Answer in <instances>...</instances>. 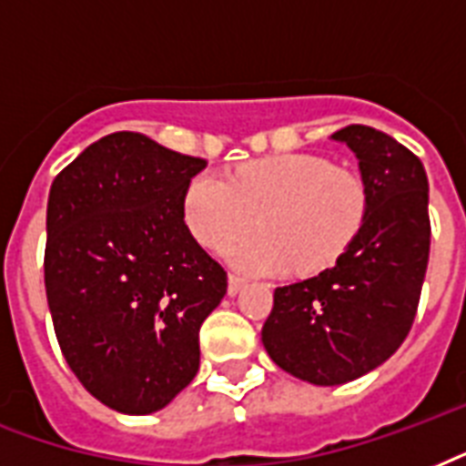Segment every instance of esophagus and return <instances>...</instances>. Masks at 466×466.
<instances>
[{
	"label": "esophagus",
	"mask_w": 466,
	"mask_h": 466,
	"mask_svg": "<svg viewBox=\"0 0 466 466\" xmlns=\"http://www.w3.org/2000/svg\"><path fill=\"white\" fill-rule=\"evenodd\" d=\"M247 285V280L241 276H234V273H229V278H227V292L229 295H237V292H241V288Z\"/></svg>",
	"instance_id": "1"
}]
</instances>
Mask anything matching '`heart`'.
I'll return each mask as SVG.
<instances>
[{
    "label": "heart",
    "instance_id": "1",
    "mask_svg": "<svg viewBox=\"0 0 466 466\" xmlns=\"http://www.w3.org/2000/svg\"><path fill=\"white\" fill-rule=\"evenodd\" d=\"M183 222L205 248L229 251L248 273H299L331 268L368 222V183L353 168L321 155H276L241 164L229 176L200 171L181 200ZM259 219H255V215Z\"/></svg>",
    "mask_w": 466,
    "mask_h": 466
}]
</instances>
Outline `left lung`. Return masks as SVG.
<instances>
[{
	"instance_id": "8db88e82",
	"label": "left lung",
	"mask_w": 466,
	"mask_h": 466,
	"mask_svg": "<svg viewBox=\"0 0 466 466\" xmlns=\"http://www.w3.org/2000/svg\"><path fill=\"white\" fill-rule=\"evenodd\" d=\"M346 142L370 190L368 222L333 268L276 288L261 339L278 368L333 387L382 365L411 331L431 251L428 176L411 149L368 126Z\"/></svg>"
}]
</instances>
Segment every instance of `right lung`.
Returning a JSON list of instances; mask_svg holds the SVG:
<instances>
[{"label":"right lung","mask_w":466,"mask_h":466,"mask_svg":"<svg viewBox=\"0 0 466 466\" xmlns=\"http://www.w3.org/2000/svg\"><path fill=\"white\" fill-rule=\"evenodd\" d=\"M208 161L140 133L89 145L47 198L46 292L65 360L113 411H159L200 368L198 333L227 273L183 222Z\"/></svg>","instance_id":"1"}]
</instances>
